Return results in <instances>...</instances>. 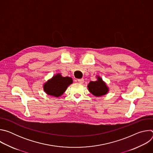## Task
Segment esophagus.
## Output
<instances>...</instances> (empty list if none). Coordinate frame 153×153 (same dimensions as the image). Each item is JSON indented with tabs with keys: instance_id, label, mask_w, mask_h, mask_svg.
I'll return each instance as SVG.
<instances>
[{
	"instance_id": "34e87169",
	"label": "esophagus",
	"mask_w": 153,
	"mask_h": 153,
	"mask_svg": "<svg viewBox=\"0 0 153 153\" xmlns=\"http://www.w3.org/2000/svg\"><path fill=\"white\" fill-rule=\"evenodd\" d=\"M78 82H79V83H83V82H84V79H78Z\"/></svg>"
}]
</instances>
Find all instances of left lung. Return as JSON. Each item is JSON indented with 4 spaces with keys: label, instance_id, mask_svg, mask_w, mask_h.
I'll use <instances>...</instances> for the list:
<instances>
[{
    "label": "left lung",
    "instance_id": "left-lung-1",
    "mask_svg": "<svg viewBox=\"0 0 153 153\" xmlns=\"http://www.w3.org/2000/svg\"><path fill=\"white\" fill-rule=\"evenodd\" d=\"M96 79V81H91L88 83L87 86L88 91L96 97H100L108 94L110 89L106 82L99 76H97Z\"/></svg>",
    "mask_w": 153,
    "mask_h": 153
}]
</instances>
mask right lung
<instances>
[{"mask_svg": "<svg viewBox=\"0 0 153 153\" xmlns=\"http://www.w3.org/2000/svg\"><path fill=\"white\" fill-rule=\"evenodd\" d=\"M73 82L71 77H63L60 73H57L43 85V90L48 95L58 97L62 96Z\"/></svg>", "mask_w": 153, "mask_h": 153, "instance_id": "1", "label": "right lung"}]
</instances>
